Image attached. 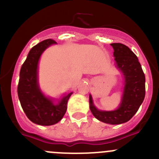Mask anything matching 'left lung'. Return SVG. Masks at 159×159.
Returning a JSON list of instances; mask_svg holds the SVG:
<instances>
[{"label": "left lung", "mask_w": 159, "mask_h": 159, "mask_svg": "<svg viewBox=\"0 0 159 159\" xmlns=\"http://www.w3.org/2000/svg\"><path fill=\"white\" fill-rule=\"evenodd\" d=\"M118 68L125 78L121 103L115 111H100L89 95L90 109L98 120L110 125H119L129 121L139 110L145 96V77L137 56L128 46L121 43L111 44Z\"/></svg>", "instance_id": "obj_1"}]
</instances>
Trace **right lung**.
Returning a JSON list of instances; mask_svg holds the SVG:
<instances>
[{
  "mask_svg": "<svg viewBox=\"0 0 159 159\" xmlns=\"http://www.w3.org/2000/svg\"><path fill=\"white\" fill-rule=\"evenodd\" d=\"M56 44L52 39L38 43L30 50L20 70L17 94L22 108L29 120L40 125H52L61 120L67 111L68 101L72 92L67 94L58 104L45 97L38 83V61L43 51Z\"/></svg>",
  "mask_w": 159,
  "mask_h": 159,
  "instance_id": "1",
  "label": "right lung"
}]
</instances>
